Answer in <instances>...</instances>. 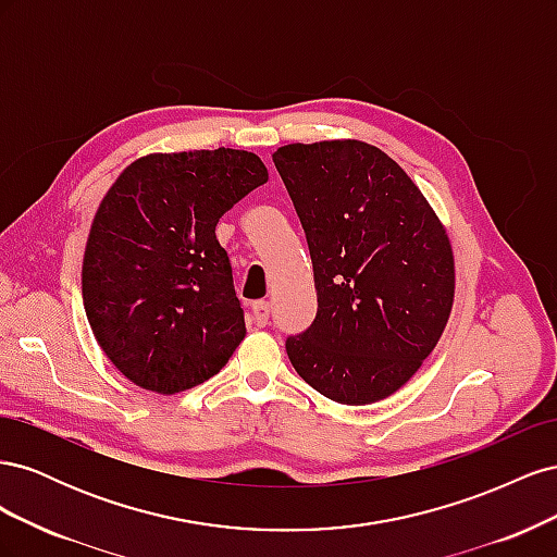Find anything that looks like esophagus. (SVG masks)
Instances as JSON below:
<instances>
[{"label":"esophagus","mask_w":557,"mask_h":557,"mask_svg":"<svg viewBox=\"0 0 557 557\" xmlns=\"http://www.w3.org/2000/svg\"><path fill=\"white\" fill-rule=\"evenodd\" d=\"M250 311H252V320H256V323L262 327V325H267L269 311H272V307H269V301L260 299V301H256V305H252Z\"/></svg>","instance_id":"obj_1"}]
</instances>
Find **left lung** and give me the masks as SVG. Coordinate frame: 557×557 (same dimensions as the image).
Instances as JSON below:
<instances>
[{
  "mask_svg": "<svg viewBox=\"0 0 557 557\" xmlns=\"http://www.w3.org/2000/svg\"><path fill=\"white\" fill-rule=\"evenodd\" d=\"M305 227L313 323L285 339L295 372L339 404L407 383L453 307V250L401 166L362 141L288 144L272 156Z\"/></svg>",
  "mask_w": 557,
  "mask_h": 557,
  "instance_id": "8db88e82",
  "label": "left lung"
}]
</instances>
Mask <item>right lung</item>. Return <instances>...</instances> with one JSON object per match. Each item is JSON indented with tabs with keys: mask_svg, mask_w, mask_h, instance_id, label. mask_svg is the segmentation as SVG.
<instances>
[{
	"mask_svg": "<svg viewBox=\"0 0 557 557\" xmlns=\"http://www.w3.org/2000/svg\"><path fill=\"white\" fill-rule=\"evenodd\" d=\"M267 166L246 150L148 156L99 205L83 256L97 344L146 391L174 395L221 372L246 334L215 225Z\"/></svg>",
	"mask_w": 557,
	"mask_h": 557,
	"instance_id": "1",
	"label": "right lung"
}]
</instances>
